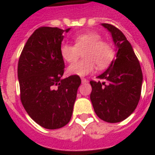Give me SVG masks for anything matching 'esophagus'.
I'll use <instances>...</instances> for the list:
<instances>
[{
	"mask_svg": "<svg viewBox=\"0 0 155 155\" xmlns=\"http://www.w3.org/2000/svg\"><path fill=\"white\" fill-rule=\"evenodd\" d=\"M81 81H82V83H86V82H87V80H86L85 78H81Z\"/></svg>",
	"mask_w": 155,
	"mask_h": 155,
	"instance_id": "1",
	"label": "esophagus"
}]
</instances>
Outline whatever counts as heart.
Listing matches in <instances>:
<instances>
[{
    "label": "heart",
    "instance_id": "1",
    "mask_svg": "<svg viewBox=\"0 0 155 155\" xmlns=\"http://www.w3.org/2000/svg\"><path fill=\"white\" fill-rule=\"evenodd\" d=\"M101 39L97 32L89 31L75 35L74 45L61 44V56L69 63L77 60L80 52L84 50L82 55L84 59L70 64L67 68L69 74L84 76L94 71L95 64L99 69H104L110 64L115 54L114 48L110 43Z\"/></svg>",
    "mask_w": 155,
    "mask_h": 155
}]
</instances>
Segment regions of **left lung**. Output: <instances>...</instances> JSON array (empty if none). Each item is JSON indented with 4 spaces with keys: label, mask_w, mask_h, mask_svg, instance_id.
Here are the masks:
<instances>
[{
    "label": "left lung",
    "mask_w": 155,
    "mask_h": 155,
    "mask_svg": "<svg viewBox=\"0 0 155 155\" xmlns=\"http://www.w3.org/2000/svg\"><path fill=\"white\" fill-rule=\"evenodd\" d=\"M101 25L111 33L116 59L98 78L91 81V101L97 116L109 123L125 120L136 109L141 94L143 74L132 45L122 31L110 24Z\"/></svg>",
    "instance_id": "obj_1"
}]
</instances>
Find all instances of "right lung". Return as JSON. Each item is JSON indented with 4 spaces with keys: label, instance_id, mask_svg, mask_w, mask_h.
<instances>
[{
    "label": "right lung",
    "instance_id": "obj_1",
    "mask_svg": "<svg viewBox=\"0 0 155 155\" xmlns=\"http://www.w3.org/2000/svg\"><path fill=\"white\" fill-rule=\"evenodd\" d=\"M42 26L33 32L18 61L21 101L25 111L39 125L48 130L66 125L81 84L79 75L61 80L64 63L60 48L64 31Z\"/></svg>",
    "mask_w": 155,
    "mask_h": 155
}]
</instances>
